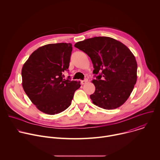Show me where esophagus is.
I'll use <instances>...</instances> for the list:
<instances>
[{
	"mask_svg": "<svg viewBox=\"0 0 160 160\" xmlns=\"http://www.w3.org/2000/svg\"><path fill=\"white\" fill-rule=\"evenodd\" d=\"M87 82H88V79H85L84 80L81 81V83H82V85H84V84H85Z\"/></svg>",
	"mask_w": 160,
	"mask_h": 160,
	"instance_id": "34e87169",
	"label": "esophagus"
}]
</instances>
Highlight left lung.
I'll use <instances>...</instances> for the list:
<instances>
[{"label":"left lung","instance_id":"obj_1","mask_svg":"<svg viewBox=\"0 0 160 160\" xmlns=\"http://www.w3.org/2000/svg\"><path fill=\"white\" fill-rule=\"evenodd\" d=\"M75 47L90 58L97 75L92 82L96 90L90 98L105 109H114L123 104L137 82L138 64L125 45L108 37H96L78 42Z\"/></svg>","mask_w":160,"mask_h":160}]
</instances>
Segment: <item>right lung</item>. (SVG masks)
Instances as JSON below:
<instances>
[{"label": "right lung", "instance_id": "1", "mask_svg": "<svg viewBox=\"0 0 160 160\" xmlns=\"http://www.w3.org/2000/svg\"><path fill=\"white\" fill-rule=\"evenodd\" d=\"M72 44L45 45L35 50L22 68V85L38 110L48 115L61 112L71 105L80 82L64 79L68 71ZM69 78V77H68Z\"/></svg>", "mask_w": 160, "mask_h": 160}]
</instances>
